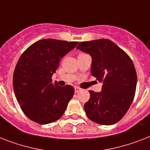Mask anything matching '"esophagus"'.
Returning a JSON list of instances; mask_svg holds the SVG:
<instances>
[{
	"label": "esophagus",
	"instance_id": "1",
	"mask_svg": "<svg viewBox=\"0 0 150 150\" xmlns=\"http://www.w3.org/2000/svg\"><path fill=\"white\" fill-rule=\"evenodd\" d=\"M79 91H81V88L79 87H75V93H78Z\"/></svg>",
	"mask_w": 150,
	"mask_h": 150
}]
</instances>
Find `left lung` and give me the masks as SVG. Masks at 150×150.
<instances>
[{
  "instance_id": "obj_1",
  "label": "left lung",
  "mask_w": 150,
  "mask_h": 150,
  "mask_svg": "<svg viewBox=\"0 0 150 150\" xmlns=\"http://www.w3.org/2000/svg\"><path fill=\"white\" fill-rule=\"evenodd\" d=\"M76 48L92 57L91 73L102 91H89L84 105L88 119L101 125H112L123 117L132 104L137 76L132 61L123 50L109 39L80 42Z\"/></svg>"
}]
</instances>
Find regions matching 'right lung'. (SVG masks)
<instances>
[{"label": "right lung", "mask_w": 150, "mask_h": 150, "mask_svg": "<svg viewBox=\"0 0 150 150\" xmlns=\"http://www.w3.org/2000/svg\"><path fill=\"white\" fill-rule=\"evenodd\" d=\"M78 42L42 39L21 54L13 75L14 94L24 113L37 123L48 124L60 119L73 97L75 89L61 87L52 76L62 58Z\"/></svg>", "instance_id": "1"}]
</instances>
